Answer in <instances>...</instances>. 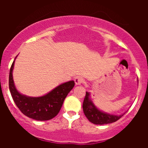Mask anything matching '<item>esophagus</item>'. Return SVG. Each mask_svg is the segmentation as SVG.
Returning <instances> with one entry per match:
<instances>
[{"mask_svg": "<svg viewBox=\"0 0 148 148\" xmlns=\"http://www.w3.org/2000/svg\"><path fill=\"white\" fill-rule=\"evenodd\" d=\"M74 82L77 85H79L84 82V79L82 77H77L74 79Z\"/></svg>", "mask_w": 148, "mask_h": 148, "instance_id": "1", "label": "esophagus"}]
</instances>
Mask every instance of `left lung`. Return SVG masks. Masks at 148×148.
<instances>
[{
    "label": "left lung",
    "mask_w": 148,
    "mask_h": 148,
    "mask_svg": "<svg viewBox=\"0 0 148 148\" xmlns=\"http://www.w3.org/2000/svg\"><path fill=\"white\" fill-rule=\"evenodd\" d=\"M83 111L89 122L95 125H105L112 123L121 118L125 113L120 115H114L99 110L90 99V94L86 92L83 102Z\"/></svg>",
    "instance_id": "1"
}]
</instances>
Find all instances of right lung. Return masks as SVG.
<instances>
[{"mask_svg": "<svg viewBox=\"0 0 148 148\" xmlns=\"http://www.w3.org/2000/svg\"><path fill=\"white\" fill-rule=\"evenodd\" d=\"M14 62L15 61L10 69L9 89L13 101L21 112L30 118L39 121L49 120L56 117L67 95L74 86V82L62 84L44 96L38 97L26 96L21 94L15 86L13 79Z\"/></svg>", "mask_w": 148, "mask_h": 148, "instance_id": "1", "label": "right lung"}]
</instances>
